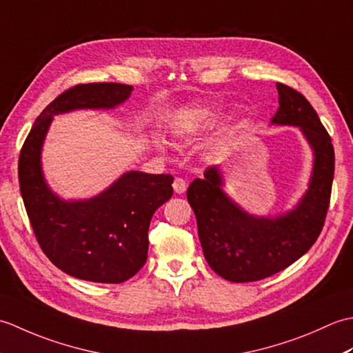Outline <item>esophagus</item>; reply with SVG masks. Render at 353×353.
<instances>
[{"label":"esophagus","instance_id":"esophagus-1","mask_svg":"<svg viewBox=\"0 0 353 353\" xmlns=\"http://www.w3.org/2000/svg\"><path fill=\"white\" fill-rule=\"evenodd\" d=\"M172 188H174L176 194H183L186 191V183H185L183 179L176 177L174 182H172Z\"/></svg>","mask_w":353,"mask_h":353}]
</instances>
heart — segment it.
<instances>
[{
    "label": "heart",
    "instance_id": "heart-1",
    "mask_svg": "<svg viewBox=\"0 0 353 353\" xmlns=\"http://www.w3.org/2000/svg\"><path fill=\"white\" fill-rule=\"evenodd\" d=\"M220 118V109L211 104L190 106L179 112L170 124V132L177 141H190L203 133ZM156 148L165 150V142L156 139Z\"/></svg>",
    "mask_w": 353,
    "mask_h": 353
}]
</instances>
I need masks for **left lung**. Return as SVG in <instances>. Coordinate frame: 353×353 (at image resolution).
I'll use <instances>...</instances> for the list:
<instances>
[{"mask_svg":"<svg viewBox=\"0 0 353 353\" xmlns=\"http://www.w3.org/2000/svg\"><path fill=\"white\" fill-rule=\"evenodd\" d=\"M279 109L274 125L301 129L312 156L308 190L290 211L258 216L244 211L223 186L219 165L196 179L186 197L197 219L201 249L216 274L230 282H253L287 268L311 249L323 229L334 179V147L317 112L294 89L276 83Z\"/></svg>","mask_w":353,"mask_h":353,"instance_id":"8db88e82","label":"left lung"}]
</instances>
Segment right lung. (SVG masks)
<instances>
[{
	"label": "right lung",
	"mask_w": 353,
	"mask_h": 353,
	"mask_svg": "<svg viewBox=\"0 0 353 353\" xmlns=\"http://www.w3.org/2000/svg\"><path fill=\"white\" fill-rule=\"evenodd\" d=\"M133 86L77 85L52 100L22 145L18 176L33 232L47 258L63 273L100 283H121L147 261L148 226L156 209L172 196V176L127 171L99 196L63 200L42 171V147L52 117L80 109H115Z\"/></svg>",
	"instance_id": "1"
}]
</instances>
